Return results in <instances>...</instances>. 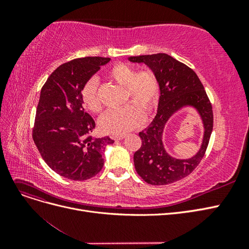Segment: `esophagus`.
<instances>
[{
    "label": "esophagus",
    "mask_w": 249,
    "mask_h": 249,
    "mask_svg": "<svg viewBox=\"0 0 249 249\" xmlns=\"http://www.w3.org/2000/svg\"><path fill=\"white\" fill-rule=\"evenodd\" d=\"M112 138L114 140H123L124 138H125V135H117V136H113Z\"/></svg>",
    "instance_id": "1"
}]
</instances>
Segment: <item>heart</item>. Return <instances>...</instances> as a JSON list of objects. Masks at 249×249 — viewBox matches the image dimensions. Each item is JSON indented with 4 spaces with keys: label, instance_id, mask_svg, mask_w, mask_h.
<instances>
[{
    "label": "heart",
    "instance_id": "b5f03b06",
    "mask_svg": "<svg viewBox=\"0 0 249 249\" xmlns=\"http://www.w3.org/2000/svg\"><path fill=\"white\" fill-rule=\"evenodd\" d=\"M107 77L116 84L124 86L125 102H133L104 115L100 120V127L106 134H124L143 123V110L148 113L156 107L160 95L159 80L153 71H136L135 67L125 63L113 65L107 71ZM81 99L90 112L95 114L102 112L103 104L95 79H90L85 83L81 91Z\"/></svg>",
    "mask_w": 249,
    "mask_h": 249
}]
</instances>
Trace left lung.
<instances>
[{"label": "left lung", "mask_w": 249, "mask_h": 249, "mask_svg": "<svg viewBox=\"0 0 249 249\" xmlns=\"http://www.w3.org/2000/svg\"><path fill=\"white\" fill-rule=\"evenodd\" d=\"M130 61L145 63L159 80L160 99L157 115L144 131L139 133L141 146L134 154L138 175L150 185H167L189 176L206 154L213 130L212 105L197 74L171 56L158 53L133 56ZM185 106L196 108L203 119L205 133L201 149L191 160H179L169 156L161 141L163 126L173 112Z\"/></svg>", "instance_id": "obj_1"}]
</instances>
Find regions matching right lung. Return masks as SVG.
Wrapping results in <instances>:
<instances>
[{
	"label": "right lung",
	"instance_id": "1",
	"mask_svg": "<svg viewBox=\"0 0 249 249\" xmlns=\"http://www.w3.org/2000/svg\"><path fill=\"white\" fill-rule=\"evenodd\" d=\"M110 58L84 57L60 65L41 88L32 137L48 166L72 180L94 177L104 166L103 152L113 141L93 138L95 123L83 108L85 83Z\"/></svg>",
	"mask_w": 249,
	"mask_h": 249
}]
</instances>
